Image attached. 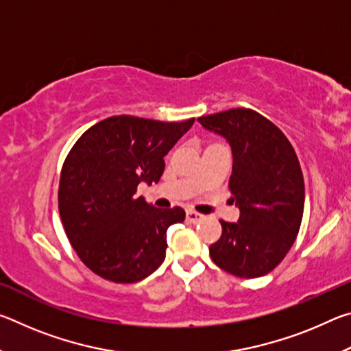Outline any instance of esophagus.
<instances>
[{"instance_id": "esophagus-1", "label": "esophagus", "mask_w": 351, "mask_h": 351, "mask_svg": "<svg viewBox=\"0 0 351 351\" xmlns=\"http://www.w3.org/2000/svg\"><path fill=\"white\" fill-rule=\"evenodd\" d=\"M186 218H187V221L189 223H199L201 219H203L204 217L201 215V213H198V212H195V210H187L186 212Z\"/></svg>"}]
</instances>
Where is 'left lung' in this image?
<instances>
[{
    "label": "left lung",
    "mask_w": 351,
    "mask_h": 351,
    "mask_svg": "<svg viewBox=\"0 0 351 351\" xmlns=\"http://www.w3.org/2000/svg\"><path fill=\"white\" fill-rule=\"evenodd\" d=\"M198 121L232 147L229 190L240 209L239 223L219 219L223 232L210 245V257L232 276H266L288 254L304 217L305 184L297 154L282 130L251 108Z\"/></svg>",
    "instance_id": "8db88e82"
}]
</instances>
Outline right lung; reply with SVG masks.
Here are the masks:
<instances>
[{
	"label": "right lung",
	"mask_w": 351,
	"mask_h": 351,
	"mask_svg": "<svg viewBox=\"0 0 351 351\" xmlns=\"http://www.w3.org/2000/svg\"><path fill=\"white\" fill-rule=\"evenodd\" d=\"M111 116L88 128L64 159L58 212L68 240L94 274L134 283L165 258L167 229L182 223L181 207L158 209L136 197L139 182H158L164 156L193 125Z\"/></svg>",
	"instance_id": "1"
}]
</instances>
